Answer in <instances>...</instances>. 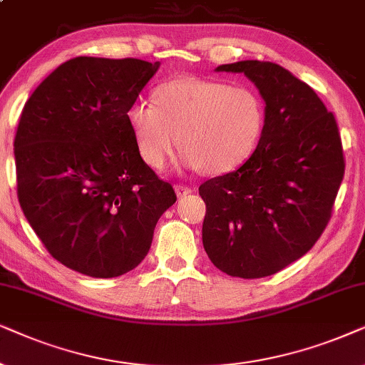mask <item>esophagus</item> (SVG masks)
Wrapping results in <instances>:
<instances>
[{"label": "esophagus", "mask_w": 365, "mask_h": 365, "mask_svg": "<svg viewBox=\"0 0 365 365\" xmlns=\"http://www.w3.org/2000/svg\"><path fill=\"white\" fill-rule=\"evenodd\" d=\"M175 192H177L178 198H182V197H187L188 193H192V188L187 185H175Z\"/></svg>", "instance_id": "obj_1"}]
</instances>
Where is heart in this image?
I'll return each mask as SVG.
<instances>
[{"instance_id": "b5f03b06", "label": "heart", "mask_w": 365, "mask_h": 365, "mask_svg": "<svg viewBox=\"0 0 365 365\" xmlns=\"http://www.w3.org/2000/svg\"><path fill=\"white\" fill-rule=\"evenodd\" d=\"M153 103L130 105L126 123L140 157L155 170L163 168L178 143L183 167L228 173L254 153L264 132V103L244 85L175 78L155 90Z\"/></svg>"}]
</instances>
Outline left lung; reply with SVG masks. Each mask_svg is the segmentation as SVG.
<instances>
[{
    "instance_id": "1",
    "label": "left lung",
    "mask_w": 365,
    "mask_h": 365,
    "mask_svg": "<svg viewBox=\"0 0 365 365\" xmlns=\"http://www.w3.org/2000/svg\"><path fill=\"white\" fill-rule=\"evenodd\" d=\"M215 71L249 78L265 123L242 167L198 188L203 249L227 275L260 279L307 254L327 227L346 168L341 135L317 93L280 65L245 60Z\"/></svg>"
}]
</instances>
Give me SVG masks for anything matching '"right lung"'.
Returning <instances> with one entry per match:
<instances>
[{"instance_id":"right-lung-1","label":"right lung","mask_w":365,"mask_h":365,"mask_svg":"<svg viewBox=\"0 0 365 365\" xmlns=\"http://www.w3.org/2000/svg\"><path fill=\"white\" fill-rule=\"evenodd\" d=\"M158 68L137 58H73L21 111L19 205L46 250L83 275L111 279L135 269L158 218L177 202L140 157L126 123V110Z\"/></svg>"}]
</instances>
